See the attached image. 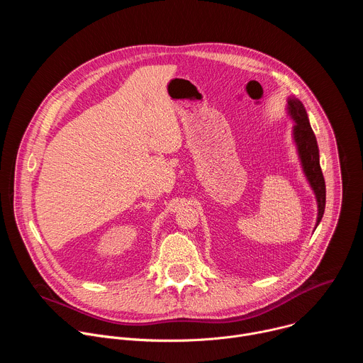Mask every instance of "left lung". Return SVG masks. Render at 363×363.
Listing matches in <instances>:
<instances>
[{
	"label": "left lung",
	"instance_id": "left-lung-1",
	"mask_svg": "<svg viewBox=\"0 0 363 363\" xmlns=\"http://www.w3.org/2000/svg\"><path fill=\"white\" fill-rule=\"evenodd\" d=\"M287 111H289V115L291 116V119L294 121L293 138H294V142L297 146L303 172L316 195V201H318L316 227H318L319 223L322 221V217L325 213V205H326V185H325V178H323L320 161H319L318 140L312 130V126H310V123H308L307 112L303 106V103L298 99L289 97Z\"/></svg>",
	"mask_w": 363,
	"mask_h": 363
}]
</instances>
